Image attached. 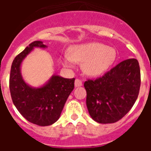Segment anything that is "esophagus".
Instances as JSON below:
<instances>
[{
	"instance_id": "1",
	"label": "esophagus",
	"mask_w": 151,
	"mask_h": 151,
	"mask_svg": "<svg viewBox=\"0 0 151 151\" xmlns=\"http://www.w3.org/2000/svg\"><path fill=\"white\" fill-rule=\"evenodd\" d=\"M82 85V82L81 81L80 79H76V81H75V86L76 87H81Z\"/></svg>"
}]
</instances>
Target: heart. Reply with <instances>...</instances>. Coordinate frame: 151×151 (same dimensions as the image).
I'll return each instance as SVG.
<instances>
[{
	"instance_id": "heart-1",
	"label": "heart",
	"mask_w": 151,
	"mask_h": 151,
	"mask_svg": "<svg viewBox=\"0 0 151 151\" xmlns=\"http://www.w3.org/2000/svg\"><path fill=\"white\" fill-rule=\"evenodd\" d=\"M116 57V51L98 42L85 44L73 47L69 55L64 56L63 63L66 66H72L73 61L84 63L85 73L92 76L103 74L111 66Z\"/></svg>"
}]
</instances>
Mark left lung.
<instances>
[{"instance_id":"obj_1","label":"left lung","mask_w":151,"mask_h":151,"mask_svg":"<svg viewBox=\"0 0 151 151\" xmlns=\"http://www.w3.org/2000/svg\"><path fill=\"white\" fill-rule=\"evenodd\" d=\"M141 73L138 61L128 59L102 77L84 83L88 110L94 121L114 123L132 109L139 94Z\"/></svg>"}]
</instances>
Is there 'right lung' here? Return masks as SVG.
Here are the masks:
<instances>
[{"label": "right lung", "mask_w": 151, "mask_h": 151, "mask_svg": "<svg viewBox=\"0 0 151 151\" xmlns=\"http://www.w3.org/2000/svg\"><path fill=\"white\" fill-rule=\"evenodd\" d=\"M42 41H33L15 57L10 75L12 101L29 122L40 126L54 124L60 118L68 97L74 88L75 78L53 76L42 87L32 88L25 82L20 73L22 60L34 47H46Z\"/></svg>", "instance_id": "right-lung-1"}]
</instances>
